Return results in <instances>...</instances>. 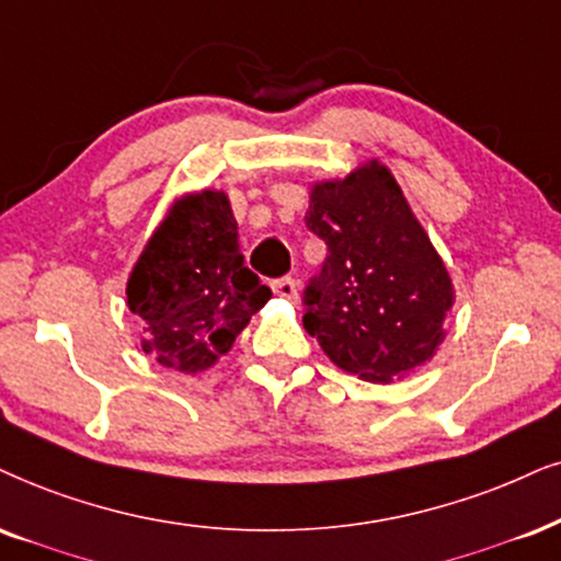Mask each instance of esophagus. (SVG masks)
I'll return each mask as SVG.
<instances>
[{"mask_svg": "<svg viewBox=\"0 0 561 561\" xmlns=\"http://www.w3.org/2000/svg\"><path fill=\"white\" fill-rule=\"evenodd\" d=\"M272 289L279 297H285V300H295V297H297V282L293 279V276H282V279H274Z\"/></svg>", "mask_w": 561, "mask_h": 561, "instance_id": "1", "label": "esophagus"}]
</instances>
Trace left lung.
<instances>
[{"instance_id": "8db88e82", "label": "left lung", "mask_w": 561, "mask_h": 561, "mask_svg": "<svg viewBox=\"0 0 561 561\" xmlns=\"http://www.w3.org/2000/svg\"><path fill=\"white\" fill-rule=\"evenodd\" d=\"M305 228L329 248L305 285V331L344 373L391 382L445 339L453 285L391 170L370 162L310 191Z\"/></svg>"}]
</instances>
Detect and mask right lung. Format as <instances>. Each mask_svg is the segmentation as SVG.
<instances>
[{
    "label": "right lung",
    "instance_id": "add662e5",
    "mask_svg": "<svg viewBox=\"0 0 561 561\" xmlns=\"http://www.w3.org/2000/svg\"><path fill=\"white\" fill-rule=\"evenodd\" d=\"M147 325L141 350L162 367L207 370L264 308L272 289L243 266L238 222L222 191H202L170 209L126 285Z\"/></svg>",
    "mask_w": 561,
    "mask_h": 561
}]
</instances>
